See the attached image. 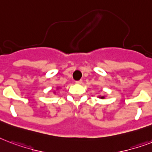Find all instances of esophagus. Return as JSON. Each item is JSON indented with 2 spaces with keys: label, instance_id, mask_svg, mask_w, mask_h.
<instances>
[{
  "label": "esophagus",
  "instance_id": "1",
  "mask_svg": "<svg viewBox=\"0 0 152 152\" xmlns=\"http://www.w3.org/2000/svg\"><path fill=\"white\" fill-rule=\"evenodd\" d=\"M76 83H77V84H82V80H78V81H76Z\"/></svg>",
  "mask_w": 152,
  "mask_h": 152
}]
</instances>
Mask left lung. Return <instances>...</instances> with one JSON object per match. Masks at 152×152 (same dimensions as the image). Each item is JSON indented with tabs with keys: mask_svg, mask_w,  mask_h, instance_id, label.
Here are the masks:
<instances>
[{
	"mask_svg": "<svg viewBox=\"0 0 152 152\" xmlns=\"http://www.w3.org/2000/svg\"><path fill=\"white\" fill-rule=\"evenodd\" d=\"M101 98H104V97H101Z\"/></svg>",
	"mask_w": 152,
	"mask_h": 152,
	"instance_id": "1",
	"label": "left lung"
}]
</instances>
